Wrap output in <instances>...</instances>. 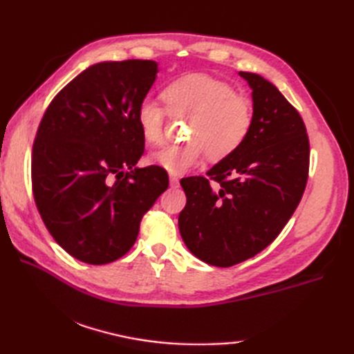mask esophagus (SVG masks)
Here are the masks:
<instances>
[{"label": "esophagus", "instance_id": "34e87169", "mask_svg": "<svg viewBox=\"0 0 354 354\" xmlns=\"http://www.w3.org/2000/svg\"><path fill=\"white\" fill-rule=\"evenodd\" d=\"M170 185L171 187H178L179 185V179H178V176H175V175H170Z\"/></svg>", "mask_w": 354, "mask_h": 354}]
</instances>
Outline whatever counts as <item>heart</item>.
Masks as SVG:
<instances>
[{"mask_svg":"<svg viewBox=\"0 0 354 354\" xmlns=\"http://www.w3.org/2000/svg\"><path fill=\"white\" fill-rule=\"evenodd\" d=\"M162 100L173 115H190L189 142L167 145L149 155V161L170 173H183L201 162L202 156L221 161L246 141L254 123L252 103L234 88L205 74H189L162 89ZM165 108L146 97L137 108V124L147 142L164 137Z\"/></svg>","mask_w":354,"mask_h":354,"instance_id":"obj_1","label":"heart"}]
</instances>
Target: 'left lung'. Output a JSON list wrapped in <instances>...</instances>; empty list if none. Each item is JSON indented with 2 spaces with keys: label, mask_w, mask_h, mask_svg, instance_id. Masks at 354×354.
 Here are the masks:
<instances>
[{
  "label": "left lung",
  "mask_w": 354,
  "mask_h": 354,
  "mask_svg": "<svg viewBox=\"0 0 354 354\" xmlns=\"http://www.w3.org/2000/svg\"><path fill=\"white\" fill-rule=\"evenodd\" d=\"M239 74L252 88L250 135L207 178L181 179L187 204L178 223L184 243L199 260L219 268L234 266L272 243L309 178L310 145L299 112L259 74Z\"/></svg>",
  "instance_id": "1"
}]
</instances>
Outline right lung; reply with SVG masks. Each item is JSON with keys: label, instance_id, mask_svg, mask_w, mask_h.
Masks as SVG:
<instances>
[{"label": "right lung", "instance_id": "1", "mask_svg": "<svg viewBox=\"0 0 354 354\" xmlns=\"http://www.w3.org/2000/svg\"><path fill=\"white\" fill-rule=\"evenodd\" d=\"M156 71L142 59L89 66L56 94L37 127V212L57 245L89 265L123 257L142 216L169 187L160 165L133 169L145 153L137 108Z\"/></svg>", "mask_w": 354, "mask_h": 354}]
</instances>
